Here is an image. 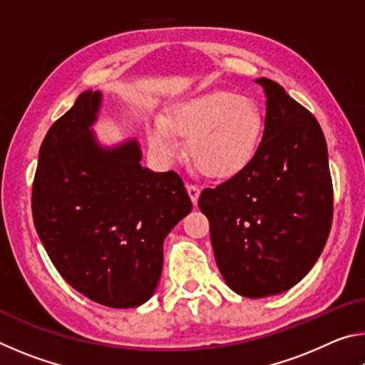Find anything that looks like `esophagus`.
I'll return each instance as SVG.
<instances>
[{
	"mask_svg": "<svg viewBox=\"0 0 365 365\" xmlns=\"http://www.w3.org/2000/svg\"><path fill=\"white\" fill-rule=\"evenodd\" d=\"M187 191L191 197V201H193V205H196L197 197H200V187L195 183H187Z\"/></svg>",
	"mask_w": 365,
	"mask_h": 365,
	"instance_id": "1",
	"label": "esophagus"
}]
</instances>
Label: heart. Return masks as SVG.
<instances>
[{
  "label": "heart",
  "mask_w": 365,
  "mask_h": 365,
  "mask_svg": "<svg viewBox=\"0 0 365 365\" xmlns=\"http://www.w3.org/2000/svg\"><path fill=\"white\" fill-rule=\"evenodd\" d=\"M177 135L188 137V154L195 168L209 177H227L251 159L261 115L246 98L230 91H212L178 104L168 119L154 120L150 141L164 158L178 150Z\"/></svg>",
  "instance_id": "1"
}]
</instances>
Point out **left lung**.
<instances>
[{"label":"left lung","instance_id":"8db88e82","mask_svg":"<svg viewBox=\"0 0 365 365\" xmlns=\"http://www.w3.org/2000/svg\"><path fill=\"white\" fill-rule=\"evenodd\" d=\"M262 140L243 169L201 191L215 262L235 293L265 298L294 287L322 252L333 219L325 137L309 110L277 82Z\"/></svg>","mask_w":365,"mask_h":365}]
</instances>
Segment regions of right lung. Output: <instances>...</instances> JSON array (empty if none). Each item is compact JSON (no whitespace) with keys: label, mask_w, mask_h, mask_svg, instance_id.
<instances>
[{"label":"right lung","mask_w":365,"mask_h":365,"mask_svg":"<svg viewBox=\"0 0 365 365\" xmlns=\"http://www.w3.org/2000/svg\"><path fill=\"white\" fill-rule=\"evenodd\" d=\"M100 91H83L49 128L32 187L36 233L61 277L91 301L137 307L163 272V243L193 205L174 170L140 164L135 140L113 150L90 125Z\"/></svg>","instance_id":"add662e5"}]
</instances>
